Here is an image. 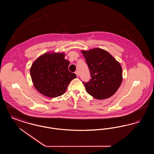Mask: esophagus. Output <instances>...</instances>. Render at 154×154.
Masks as SVG:
<instances>
[{"label": "esophagus", "mask_w": 154, "mask_h": 154, "mask_svg": "<svg viewBox=\"0 0 154 154\" xmlns=\"http://www.w3.org/2000/svg\"><path fill=\"white\" fill-rule=\"evenodd\" d=\"M75 74H76V75H77V77H79V72H78L77 71H76V72H75Z\"/></svg>", "instance_id": "34e87169"}]
</instances>
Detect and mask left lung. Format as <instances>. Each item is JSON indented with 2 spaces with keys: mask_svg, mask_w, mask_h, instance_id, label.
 <instances>
[{
  "mask_svg": "<svg viewBox=\"0 0 154 154\" xmlns=\"http://www.w3.org/2000/svg\"><path fill=\"white\" fill-rule=\"evenodd\" d=\"M88 65L91 79L83 82L87 92L96 99L113 95L122 81V69L109 52L99 48L81 50Z\"/></svg>",
  "mask_w": 154,
  "mask_h": 154,
  "instance_id": "left-lung-1",
  "label": "left lung"
}]
</instances>
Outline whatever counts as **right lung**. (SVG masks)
<instances>
[{"label": "right lung", "instance_id": "obj_1", "mask_svg": "<svg viewBox=\"0 0 154 154\" xmlns=\"http://www.w3.org/2000/svg\"><path fill=\"white\" fill-rule=\"evenodd\" d=\"M65 53L46 52L32 63L30 73L33 85L43 95L56 97L63 95L77 75L69 72Z\"/></svg>", "mask_w": 154, "mask_h": 154}]
</instances>
